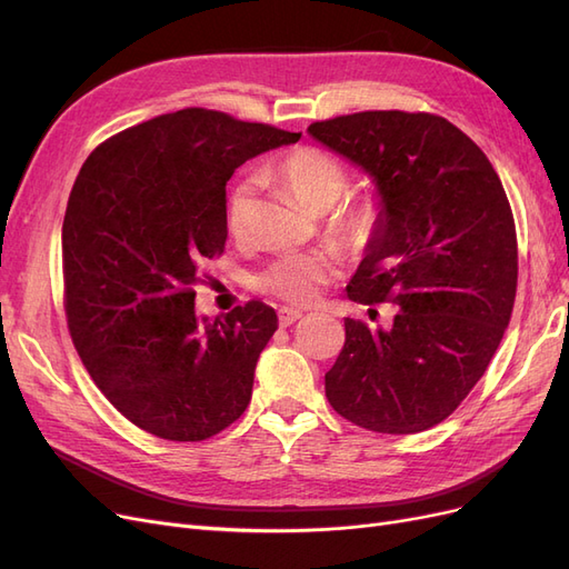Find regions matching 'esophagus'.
I'll return each mask as SVG.
<instances>
[{"label":"esophagus","mask_w":569,"mask_h":569,"mask_svg":"<svg viewBox=\"0 0 569 569\" xmlns=\"http://www.w3.org/2000/svg\"><path fill=\"white\" fill-rule=\"evenodd\" d=\"M303 313L301 311H297V308H280L278 311V318H280V327H289V325H295L299 318H301Z\"/></svg>","instance_id":"34e87169"}]
</instances>
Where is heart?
Returning a JSON list of instances; mask_svg holds the SVG:
<instances>
[{
	"instance_id": "obj_1",
	"label": "heart",
	"mask_w": 569,
	"mask_h": 569,
	"mask_svg": "<svg viewBox=\"0 0 569 569\" xmlns=\"http://www.w3.org/2000/svg\"><path fill=\"white\" fill-rule=\"evenodd\" d=\"M270 176L291 189L311 211H325L351 187V173L330 151L320 147H295L272 163ZM256 178H237L226 197V226L232 237H247L256 203ZM385 203L377 194H353L337 203L327 218V232L347 249L368 247L382 226ZM337 270V256L330 251L282 253L256 274V289L289 303H311L322 284Z\"/></svg>"
}]
</instances>
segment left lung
Segmentation results:
<instances>
[{"label":"left lung","mask_w":569,"mask_h":569,"mask_svg":"<svg viewBox=\"0 0 569 569\" xmlns=\"http://www.w3.org/2000/svg\"><path fill=\"white\" fill-rule=\"evenodd\" d=\"M377 182L382 226L347 291L396 303L389 330L347 318L325 375L330 406L382 435L446 420L485 375L518 291V234L487 153L425 111H360L308 126Z\"/></svg>","instance_id":"left-lung-1"}]
</instances>
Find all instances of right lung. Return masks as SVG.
<instances>
[{"instance_id": "obj_1", "label": "right lung", "mask_w": 569, "mask_h": 569, "mask_svg": "<svg viewBox=\"0 0 569 569\" xmlns=\"http://www.w3.org/2000/svg\"><path fill=\"white\" fill-rule=\"evenodd\" d=\"M301 132L189 107L101 142L68 197L61 258L73 347L113 408L168 441H203L251 401L278 330L263 301L201 322L199 263L226 249V184Z\"/></svg>"}]
</instances>
